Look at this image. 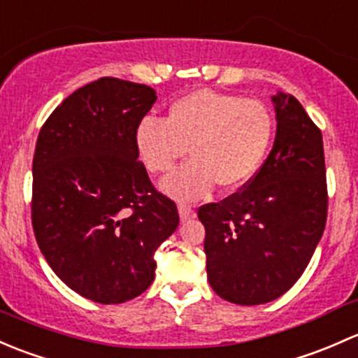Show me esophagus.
I'll list each match as a JSON object with an SVG mask.
<instances>
[{
    "instance_id": "esophagus-1",
    "label": "esophagus",
    "mask_w": 358,
    "mask_h": 358,
    "mask_svg": "<svg viewBox=\"0 0 358 358\" xmlns=\"http://www.w3.org/2000/svg\"><path fill=\"white\" fill-rule=\"evenodd\" d=\"M179 215H180V220H189V219H193L194 215H196V213H194V208L191 205H187V203H179Z\"/></svg>"
}]
</instances>
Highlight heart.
<instances>
[{
	"instance_id": "heart-1",
	"label": "heart",
	"mask_w": 358,
	"mask_h": 358,
	"mask_svg": "<svg viewBox=\"0 0 358 358\" xmlns=\"http://www.w3.org/2000/svg\"><path fill=\"white\" fill-rule=\"evenodd\" d=\"M274 138V117L259 99L200 90L174 101L164 122L146 119L136 146L152 174H167L186 157L193 160L164 182V189L194 200L213 184L238 189L260 169Z\"/></svg>"
}]
</instances>
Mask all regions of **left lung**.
Listing matches in <instances>:
<instances>
[{
  "label": "left lung",
  "mask_w": 358,
  "mask_h": 358,
  "mask_svg": "<svg viewBox=\"0 0 358 358\" xmlns=\"http://www.w3.org/2000/svg\"><path fill=\"white\" fill-rule=\"evenodd\" d=\"M272 99L278 132L262 167L231 196L198 208L210 286L238 305L282 296L303 274L326 227L320 129L293 94Z\"/></svg>",
  "instance_id": "obj_1"
}]
</instances>
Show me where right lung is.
Instances as JSON below:
<instances>
[{
  "instance_id": "right-lung-1",
  "label": "right lung",
  "mask_w": 358,
  "mask_h": 358,
  "mask_svg": "<svg viewBox=\"0 0 358 358\" xmlns=\"http://www.w3.org/2000/svg\"><path fill=\"white\" fill-rule=\"evenodd\" d=\"M155 101L150 86L101 77L65 98L36 143V241L55 274L96 303L148 289L155 250L179 226L178 206L138 160L136 131Z\"/></svg>"
}]
</instances>
